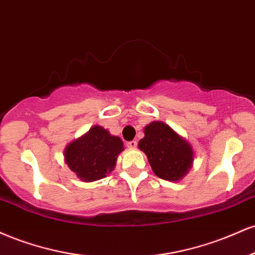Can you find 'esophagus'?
<instances>
[{
  "instance_id": "esophagus-1",
  "label": "esophagus",
  "mask_w": 255,
  "mask_h": 255,
  "mask_svg": "<svg viewBox=\"0 0 255 255\" xmlns=\"http://www.w3.org/2000/svg\"><path fill=\"white\" fill-rule=\"evenodd\" d=\"M127 146L128 149H134L137 146V142H136V140H131V142L127 143Z\"/></svg>"
}]
</instances>
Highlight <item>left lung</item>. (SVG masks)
Segmentation results:
<instances>
[{
    "label": "left lung",
    "instance_id": "1",
    "mask_svg": "<svg viewBox=\"0 0 255 255\" xmlns=\"http://www.w3.org/2000/svg\"><path fill=\"white\" fill-rule=\"evenodd\" d=\"M138 148L148 157L152 172L163 180L179 181L192 167V146L162 122L146 125Z\"/></svg>",
    "mask_w": 255,
    "mask_h": 255
}]
</instances>
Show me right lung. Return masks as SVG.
<instances>
[{"label":"right lung","instance_id":"add662e5","mask_svg":"<svg viewBox=\"0 0 255 255\" xmlns=\"http://www.w3.org/2000/svg\"><path fill=\"white\" fill-rule=\"evenodd\" d=\"M123 140L106 128L95 125L64 149V161L82 181L100 180L115 169Z\"/></svg>","mask_w":255,"mask_h":255}]
</instances>
